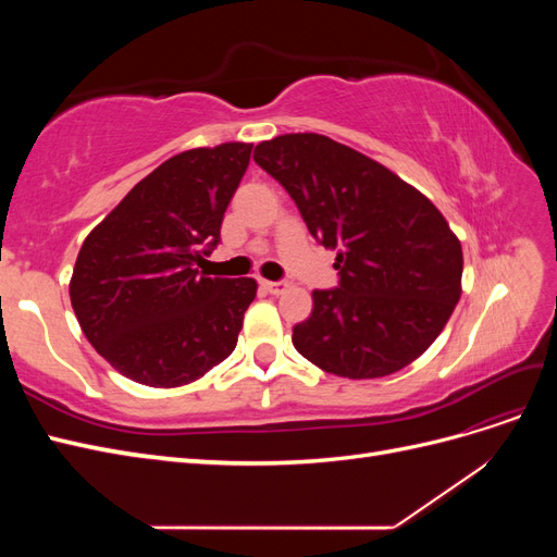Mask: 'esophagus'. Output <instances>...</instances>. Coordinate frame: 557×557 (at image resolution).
I'll list each match as a JSON object with an SVG mask.
<instances>
[{
  "instance_id": "1",
  "label": "esophagus",
  "mask_w": 557,
  "mask_h": 557,
  "mask_svg": "<svg viewBox=\"0 0 557 557\" xmlns=\"http://www.w3.org/2000/svg\"><path fill=\"white\" fill-rule=\"evenodd\" d=\"M264 290L272 293V295H283L285 290H288V283L285 281H262Z\"/></svg>"
}]
</instances>
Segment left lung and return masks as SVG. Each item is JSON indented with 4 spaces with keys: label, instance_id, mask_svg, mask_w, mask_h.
Masks as SVG:
<instances>
[{
    "label": "left lung",
    "instance_id": "8db88e82",
    "mask_svg": "<svg viewBox=\"0 0 557 557\" xmlns=\"http://www.w3.org/2000/svg\"><path fill=\"white\" fill-rule=\"evenodd\" d=\"M336 250L339 285L313 290L293 344L323 372L379 379L423 356L462 293V246L432 201L323 134H283L252 153Z\"/></svg>",
    "mask_w": 557,
    "mask_h": 557
}]
</instances>
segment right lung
<instances>
[{
  "instance_id": "add662e5",
  "label": "right lung",
  "mask_w": 557,
  "mask_h": 557,
  "mask_svg": "<svg viewBox=\"0 0 557 557\" xmlns=\"http://www.w3.org/2000/svg\"><path fill=\"white\" fill-rule=\"evenodd\" d=\"M250 148L232 141L170 158L83 242L72 307L88 342L123 376L185 385L237 346L258 283L207 276L197 264L221 242Z\"/></svg>"
}]
</instances>
